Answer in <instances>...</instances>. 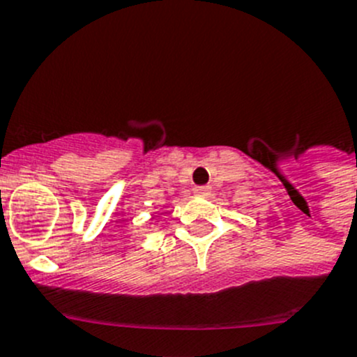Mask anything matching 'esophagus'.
Masks as SVG:
<instances>
[{"instance_id": "34e87169", "label": "esophagus", "mask_w": 357, "mask_h": 357, "mask_svg": "<svg viewBox=\"0 0 357 357\" xmlns=\"http://www.w3.org/2000/svg\"><path fill=\"white\" fill-rule=\"evenodd\" d=\"M194 194L195 195H201V197H204V195L209 194V186H195Z\"/></svg>"}]
</instances>
